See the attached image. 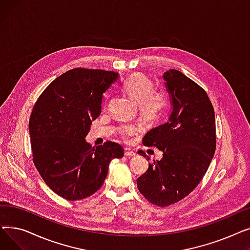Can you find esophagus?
Here are the masks:
<instances>
[{
    "instance_id": "esophagus-1",
    "label": "esophagus",
    "mask_w": 250,
    "mask_h": 250,
    "mask_svg": "<svg viewBox=\"0 0 250 250\" xmlns=\"http://www.w3.org/2000/svg\"><path fill=\"white\" fill-rule=\"evenodd\" d=\"M125 155L126 157H128V158H130V157L137 156V153H136L135 151H132L130 149H128V148H125Z\"/></svg>"
}]
</instances>
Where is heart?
<instances>
[{"label": "heart", "instance_id": "b5f03b06", "mask_svg": "<svg viewBox=\"0 0 250 250\" xmlns=\"http://www.w3.org/2000/svg\"><path fill=\"white\" fill-rule=\"evenodd\" d=\"M124 91L134 101L139 103L140 113L147 121L159 118L167 107L168 97L166 92L155 89V83L146 75L136 73L130 75L123 86ZM142 126L139 124L124 125L118 129L121 137L128 140L141 133Z\"/></svg>", "mask_w": 250, "mask_h": 250}]
</instances>
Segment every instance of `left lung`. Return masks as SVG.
<instances>
[{"label": "left lung", "mask_w": 250, "mask_h": 250, "mask_svg": "<svg viewBox=\"0 0 250 250\" xmlns=\"http://www.w3.org/2000/svg\"><path fill=\"white\" fill-rule=\"evenodd\" d=\"M163 77L173 110L165 124L143 139L145 146L163 151V158L149 163L137 179L140 192L159 207L181 201L200 185L217 143L215 111L207 92L177 70L170 69ZM138 153L147 157L142 150Z\"/></svg>", "instance_id": "1"}]
</instances>
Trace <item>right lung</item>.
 Listing matches in <instances>:
<instances>
[{
    "label": "right lung",
    "mask_w": 250,
    "mask_h": 250,
    "mask_svg": "<svg viewBox=\"0 0 250 250\" xmlns=\"http://www.w3.org/2000/svg\"><path fill=\"white\" fill-rule=\"evenodd\" d=\"M117 79V72L75 68L52 81L34 104L29 118L33 163L46 186L65 200L95 193L110 161L125 155L117 143L92 148L85 141L105 91Z\"/></svg>",
    "instance_id": "1"
}]
</instances>
